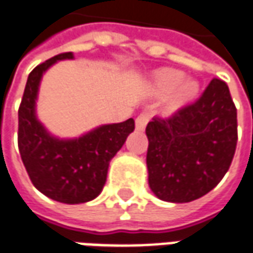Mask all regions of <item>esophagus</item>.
<instances>
[{"mask_svg": "<svg viewBox=\"0 0 253 253\" xmlns=\"http://www.w3.org/2000/svg\"><path fill=\"white\" fill-rule=\"evenodd\" d=\"M148 121H149V115L145 114V112L139 115V116H137V119H135V128H137L138 131L145 130V127L148 125Z\"/></svg>", "mask_w": 253, "mask_h": 253, "instance_id": "34e87169", "label": "esophagus"}]
</instances>
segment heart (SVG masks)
<instances>
[{
  "mask_svg": "<svg viewBox=\"0 0 253 253\" xmlns=\"http://www.w3.org/2000/svg\"><path fill=\"white\" fill-rule=\"evenodd\" d=\"M153 89L160 96H166L172 91L167 108L169 111H176L197 96L200 84L193 78H185L182 71L166 68L155 74Z\"/></svg>",
  "mask_w": 253,
  "mask_h": 253,
  "instance_id": "obj_1",
  "label": "heart"
}]
</instances>
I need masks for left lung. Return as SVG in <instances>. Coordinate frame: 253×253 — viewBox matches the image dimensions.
Returning <instances> with one entry per match:
<instances>
[{"label": "left lung", "mask_w": 253, "mask_h": 253, "mask_svg": "<svg viewBox=\"0 0 253 253\" xmlns=\"http://www.w3.org/2000/svg\"><path fill=\"white\" fill-rule=\"evenodd\" d=\"M149 188L160 200L189 203L211 192L230 167L237 109L227 84L212 79L196 102L146 126Z\"/></svg>", "instance_id": "8db88e82"}]
</instances>
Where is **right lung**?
<instances>
[{"mask_svg": "<svg viewBox=\"0 0 253 253\" xmlns=\"http://www.w3.org/2000/svg\"><path fill=\"white\" fill-rule=\"evenodd\" d=\"M74 53H61L30 72L19 108L17 144L23 164L35 188L49 199L81 204L96 199L107 181L109 162L134 131L132 118L101 125L77 138H59L37 116V100L43 74Z\"/></svg>", "mask_w": 253, "mask_h": 253, "instance_id": "obj_1", "label": "right lung"}]
</instances>
